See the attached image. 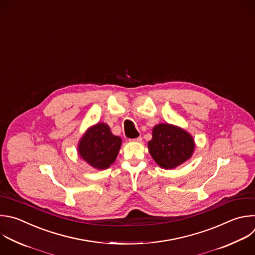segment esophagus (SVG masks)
<instances>
[{
    "label": "esophagus",
    "mask_w": 255,
    "mask_h": 255,
    "mask_svg": "<svg viewBox=\"0 0 255 255\" xmlns=\"http://www.w3.org/2000/svg\"><path fill=\"white\" fill-rule=\"evenodd\" d=\"M131 141H135V142H141V141H142V138H141V136H139V137H137V138H135V139H131Z\"/></svg>",
    "instance_id": "obj_1"
}]
</instances>
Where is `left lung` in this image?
<instances>
[{
  "label": "left lung",
  "instance_id": "left-lung-1",
  "mask_svg": "<svg viewBox=\"0 0 255 255\" xmlns=\"http://www.w3.org/2000/svg\"><path fill=\"white\" fill-rule=\"evenodd\" d=\"M148 149L161 168L173 169L192 156L195 143L192 136L184 129L162 123L154 126Z\"/></svg>",
  "mask_w": 255,
  "mask_h": 255
}]
</instances>
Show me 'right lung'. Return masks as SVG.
<instances>
[{"instance_id": "right-lung-1", "label": "right lung", "mask_w": 255, "mask_h": 255, "mask_svg": "<svg viewBox=\"0 0 255 255\" xmlns=\"http://www.w3.org/2000/svg\"><path fill=\"white\" fill-rule=\"evenodd\" d=\"M122 140L112 134L105 123H97L82 136L78 144L79 156L93 168L103 170L116 160Z\"/></svg>"}]
</instances>
